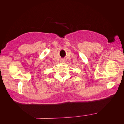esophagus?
Here are the masks:
<instances>
[{
    "label": "esophagus",
    "instance_id": "1",
    "mask_svg": "<svg viewBox=\"0 0 124 124\" xmlns=\"http://www.w3.org/2000/svg\"><path fill=\"white\" fill-rule=\"evenodd\" d=\"M65 59H61V62H65Z\"/></svg>",
    "mask_w": 124,
    "mask_h": 124
}]
</instances>
